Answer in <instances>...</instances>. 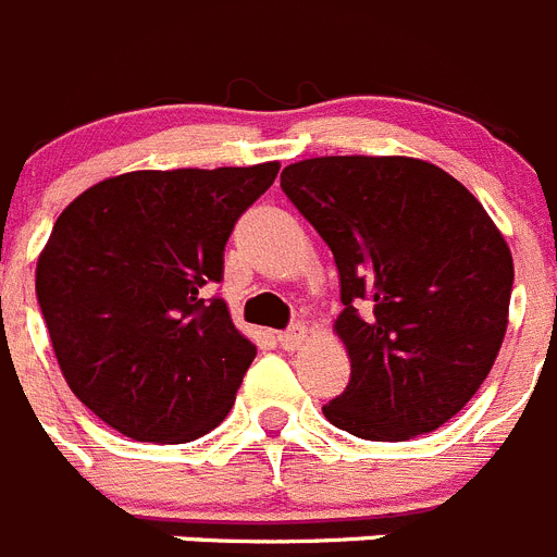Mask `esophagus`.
Segmentation results:
<instances>
[{
  "label": "esophagus",
  "mask_w": 557,
  "mask_h": 557,
  "mask_svg": "<svg viewBox=\"0 0 557 557\" xmlns=\"http://www.w3.org/2000/svg\"><path fill=\"white\" fill-rule=\"evenodd\" d=\"M304 339H307V329H304L301 323H295L287 332L278 334V343H282L284 351H298V348L304 346Z\"/></svg>",
  "instance_id": "obj_1"
}]
</instances>
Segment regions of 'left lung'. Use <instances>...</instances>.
<instances>
[{"label": "left lung", "instance_id": "left-lung-1", "mask_svg": "<svg viewBox=\"0 0 557 557\" xmlns=\"http://www.w3.org/2000/svg\"><path fill=\"white\" fill-rule=\"evenodd\" d=\"M282 189L339 270L351 379L323 416L366 441H410L469 405L508 329L513 259L480 200L405 156L284 166Z\"/></svg>", "mask_w": 557, "mask_h": 557}]
</instances>
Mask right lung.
Returning <instances> with one entry per match:
<instances>
[{
  "label": "right lung",
  "mask_w": 557,
  "mask_h": 557,
  "mask_svg": "<svg viewBox=\"0 0 557 557\" xmlns=\"http://www.w3.org/2000/svg\"><path fill=\"white\" fill-rule=\"evenodd\" d=\"M278 164L125 172L63 209L36 295L58 366L88 410L145 444H186L228 416L256 346L223 298L236 220Z\"/></svg>",
  "instance_id": "right-lung-1"
}]
</instances>
